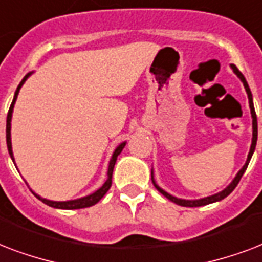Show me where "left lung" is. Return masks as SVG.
<instances>
[{
	"label": "left lung",
	"mask_w": 262,
	"mask_h": 262,
	"mask_svg": "<svg viewBox=\"0 0 262 262\" xmlns=\"http://www.w3.org/2000/svg\"><path fill=\"white\" fill-rule=\"evenodd\" d=\"M231 70L234 71V74L236 75V76L241 79V82L243 83V87H245V90H246L247 98H249V108H250V113H251V128H253V137H251V145H250V150H249V154H247L246 163H245V165H243V167L239 169L238 173H236L234 179H232V182H231V183L228 184L226 188H224V190L216 192V194H213V195L205 196V198H200V200H183V198L173 196L172 194H169V192H167L165 190H163V188L160 187L159 184L156 183V179H154V172H153V169H151V182H153L154 187L157 188V190H159V191L161 192L164 196H167L168 200L172 201L173 204L180 205V206H188V208H196V206H204V205L213 204V202H219V201L224 200L227 195H230L231 192L234 191V188L236 187V184L239 183V180H241V178H242L243 173H245V171H246L247 165H249V163H250L251 156H253V153H254L255 145H257V134H258V131H257V116H255L254 103H253V95H251L250 87H249V84H247L246 79H245V76H243V75L239 72L238 68H236L234 64H231Z\"/></svg>",
	"instance_id": "obj_1"
}]
</instances>
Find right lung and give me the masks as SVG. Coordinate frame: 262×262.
Segmentation results:
<instances>
[{
	"label": "right lung",
	"instance_id": "add662e5",
	"mask_svg": "<svg viewBox=\"0 0 262 262\" xmlns=\"http://www.w3.org/2000/svg\"><path fill=\"white\" fill-rule=\"evenodd\" d=\"M34 74V71L32 72H28L26 76L23 78V80L20 82V84L17 86V89H16L15 91V95H13V101H12L11 103V108H9V112H8V116H7V146H8V151H9V156H11L12 161H13V164L16 165L15 163V157H13V150H12V141H11V123H12V115H13V108H15V103H16V99H17V95H19V91L20 89H21V86H23L24 83H26V80H27L31 75ZM125 143H127V141L121 142L120 145L117 146L116 149L113 150L112 153V157H111V160H109V164H108V178H106V180H105V183L101 186V187L98 188V190H95L94 192H91V194H89V195L86 196H82V198H76V200H70V201H52V200H46V198H43V196H40L39 194H36L35 191H32V194L38 198V200H40L43 204L49 205V206H52V208H56V209H67V210H72V209H82V208H89V206H93V205H95L97 202H98L101 198H102L106 192H108V190L111 188V186H112V173H113V168H115V164H116V160H117V156L121 153V150L124 149ZM17 168V167H16Z\"/></svg>",
	"mask_w": 262,
	"mask_h": 262
}]
</instances>
